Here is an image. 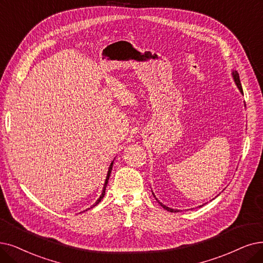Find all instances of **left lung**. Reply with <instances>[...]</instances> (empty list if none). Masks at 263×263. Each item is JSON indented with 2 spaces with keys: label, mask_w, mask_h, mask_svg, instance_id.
I'll return each instance as SVG.
<instances>
[{
  "label": "left lung",
  "mask_w": 263,
  "mask_h": 263,
  "mask_svg": "<svg viewBox=\"0 0 263 263\" xmlns=\"http://www.w3.org/2000/svg\"><path fill=\"white\" fill-rule=\"evenodd\" d=\"M232 78H233V80H234V82H235V85L237 86V88H238V90L240 91V93L241 95H244V92H243V88H241V84H240V81H239V76H238V73H237V71L236 70H232ZM152 194H153V196L155 197V199L157 202H159V204L164 208V209H166L167 212H171V213H179L180 211H178V209H173V208H171V207H167L166 205H164L163 203H161L159 199L156 198V196L154 195V193L152 192ZM204 205V204H203ZM203 205H201L199 207H202Z\"/></svg>",
  "instance_id": "left-lung-1"
}]
</instances>
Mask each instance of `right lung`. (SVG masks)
<instances>
[{
	"mask_svg": "<svg viewBox=\"0 0 263 263\" xmlns=\"http://www.w3.org/2000/svg\"><path fill=\"white\" fill-rule=\"evenodd\" d=\"M113 162L114 161H112V163L110 164V166H109V170H108V174H107V177H106V181H104V184H103V189H102V192H101V195L99 196V198L97 199L96 201V203L93 204L92 206H90V208H92V207H95L97 204H99V202H101V199L103 198V196H104V194H106V187H107V184H108V181H109V178H110V174H111V171H112V166H113ZM90 208H87V209H90ZM86 209V211H87Z\"/></svg>",
	"mask_w": 263,
	"mask_h": 263,
	"instance_id": "obj_1",
	"label": "right lung"
}]
</instances>
